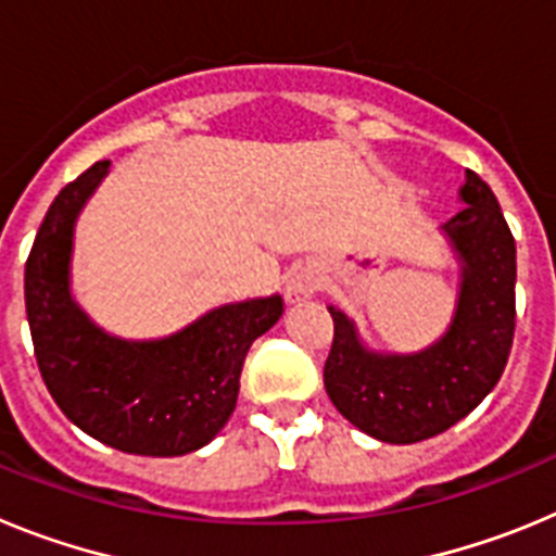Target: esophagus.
<instances>
[{
    "label": "esophagus",
    "instance_id": "34e87169",
    "mask_svg": "<svg viewBox=\"0 0 556 556\" xmlns=\"http://www.w3.org/2000/svg\"><path fill=\"white\" fill-rule=\"evenodd\" d=\"M317 289H320V278L312 267H294L283 281V294H287L289 303L312 301Z\"/></svg>",
    "mask_w": 556,
    "mask_h": 556
}]
</instances>
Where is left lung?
Returning a JSON list of instances; mask_svg holds the SVG:
<instances>
[{
    "mask_svg": "<svg viewBox=\"0 0 556 556\" xmlns=\"http://www.w3.org/2000/svg\"><path fill=\"white\" fill-rule=\"evenodd\" d=\"M465 208L440 225L459 262L454 317L440 339L415 353L365 345L337 306L326 392L339 415L381 443L409 445L443 434L498 384L515 333V239L490 186L465 172Z\"/></svg>",
    "mask_w": 556,
    "mask_h": 556,
    "instance_id": "8db88e82",
    "label": "left lung"
}]
</instances>
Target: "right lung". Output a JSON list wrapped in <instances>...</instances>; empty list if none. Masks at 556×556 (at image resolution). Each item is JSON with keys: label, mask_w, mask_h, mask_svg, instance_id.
<instances>
[{"label": "right lung", "mask_w": 556, "mask_h": 556, "mask_svg": "<svg viewBox=\"0 0 556 556\" xmlns=\"http://www.w3.org/2000/svg\"><path fill=\"white\" fill-rule=\"evenodd\" d=\"M97 161L61 189L24 267V303L38 370L63 415L125 454L184 456L208 445L236 409L253 339L281 320L283 298L211 308L161 339H125L88 317L72 292L80 211L105 180Z\"/></svg>", "instance_id": "right-lung-1"}]
</instances>
